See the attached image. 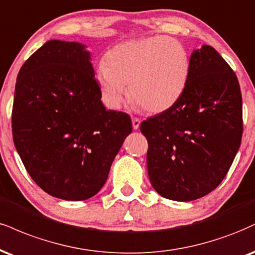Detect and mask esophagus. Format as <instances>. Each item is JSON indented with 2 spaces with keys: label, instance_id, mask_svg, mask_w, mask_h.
Instances as JSON below:
<instances>
[{
  "label": "esophagus",
  "instance_id": "obj_1",
  "mask_svg": "<svg viewBox=\"0 0 255 255\" xmlns=\"http://www.w3.org/2000/svg\"><path fill=\"white\" fill-rule=\"evenodd\" d=\"M131 124H133L134 129H137V128L140 127V120L137 118H133L131 119Z\"/></svg>",
  "mask_w": 255,
  "mask_h": 255
}]
</instances>
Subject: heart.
<instances>
[{
  "instance_id": "1",
  "label": "heart",
  "mask_w": 255,
  "mask_h": 255,
  "mask_svg": "<svg viewBox=\"0 0 255 255\" xmlns=\"http://www.w3.org/2000/svg\"><path fill=\"white\" fill-rule=\"evenodd\" d=\"M190 54L168 36L131 40L113 47L97 69L104 103L119 109L130 97L151 113L167 110L182 97L190 76Z\"/></svg>"
}]
</instances>
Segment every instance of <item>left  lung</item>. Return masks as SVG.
I'll use <instances>...</instances> for the list:
<instances>
[{
	"label": "left lung",
	"mask_w": 255,
	"mask_h": 255,
	"mask_svg": "<svg viewBox=\"0 0 255 255\" xmlns=\"http://www.w3.org/2000/svg\"><path fill=\"white\" fill-rule=\"evenodd\" d=\"M182 97L141 122L148 141L147 170L155 191L189 202L215 190L231 168L242 137V97L235 72L204 45L190 57Z\"/></svg>",
	"instance_id": "left-lung-1"
}]
</instances>
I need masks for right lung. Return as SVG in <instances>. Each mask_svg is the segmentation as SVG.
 Returning <instances> with one entry per match:
<instances>
[{
	"label": "right lung",
	"instance_id": "obj_1",
	"mask_svg": "<svg viewBox=\"0 0 255 255\" xmlns=\"http://www.w3.org/2000/svg\"><path fill=\"white\" fill-rule=\"evenodd\" d=\"M90 53L50 40L24 61L15 85L13 140L27 172L53 197L84 201L102 189L129 115L106 110Z\"/></svg>",
	"mask_w": 255,
	"mask_h": 255
}]
</instances>
